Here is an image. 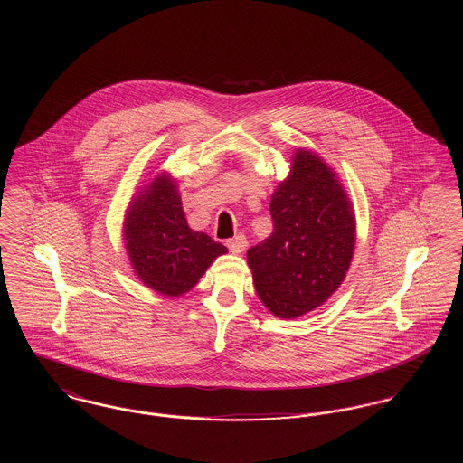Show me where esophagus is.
<instances>
[{
  "label": "esophagus",
  "instance_id": "esophagus-1",
  "mask_svg": "<svg viewBox=\"0 0 463 463\" xmlns=\"http://www.w3.org/2000/svg\"><path fill=\"white\" fill-rule=\"evenodd\" d=\"M226 245H228V249H230L233 254H241V252L245 250V247H247V239H245V235L239 233V235H235L233 239H230V241L226 242Z\"/></svg>",
  "mask_w": 463,
  "mask_h": 463
}]
</instances>
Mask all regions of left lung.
Instances as JSON below:
<instances>
[{
    "label": "left lung",
    "instance_id": "8db88e82",
    "mask_svg": "<svg viewBox=\"0 0 463 463\" xmlns=\"http://www.w3.org/2000/svg\"><path fill=\"white\" fill-rule=\"evenodd\" d=\"M273 233L247 250L256 292L268 310L294 318L320 307L348 271L355 220L333 171L310 151L269 202Z\"/></svg>",
    "mask_w": 463,
    "mask_h": 463
}]
</instances>
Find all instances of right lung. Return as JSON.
<instances>
[{"label":"right lung","mask_w":463,"mask_h":463,"mask_svg":"<svg viewBox=\"0 0 463 463\" xmlns=\"http://www.w3.org/2000/svg\"><path fill=\"white\" fill-rule=\"evenodd\" d=\"M123 233L137 277L165 296L190 291L209 265L226 252L222 243L188 226L175 184L167 175L153 181L132 202Z\"/></svg>","instance_id":"1"}]
</instances>
